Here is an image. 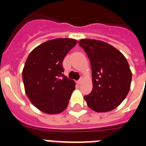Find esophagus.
Wrapping results in <instances>:
<instances>
[{"instance_id": "obj_1", "label": "esophagus", "mask_w": 146, "mask_h": 146, "mask_svg": "<svg viewBox=\"0 0 146 146\" xmlns=\"http://www.w3.org/2000/svg\"><path fill=\"white\" fill-rule=\"evenodd\" d=\"M81 82H82V79H80V80H78L77 82H76V83H77V84H80Z\"/></svg>"}]
</instances>
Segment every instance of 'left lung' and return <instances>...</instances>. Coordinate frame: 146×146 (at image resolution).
I'll return each mask as SVG.
<instances>
[{"instance_id":"obj_1","label":"left lung","mask_w":146,"mask_h":146,"mask_svg":"<svg viewBox=\"0 0 146 146\" xmlns=\"http://www.w3.org/2000/svg\"><path fill=\"white\" fill-rule=\"evenodd\" d=\"M79 44L91 63L93 88L84 96L88 106L96 112L116 108L125 99L131 84L127 59L117 49L102 41L82 39Z\"/></svg>"}]
</instances>
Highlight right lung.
Returning <instances> with one entry per match:
<instances>
[{
    "label": "right lung",
    "mask_w": 146,
    "mask_h": 146,
    "mask_svg": "<svg viewBox=\"0 0 146 146\" xmlns=\"http://www.w3.org/2000/svg\"><path fill=\"white\" fill-rule=\"evenodd\" d=\"M76 44L72 38H56L36 47L23 71L26 93L31 102L47 113H59L68 105L75 82L64 74L63 60Z\"/></svg>",
    "instance_id": "obj_1"
}]
</instances>
